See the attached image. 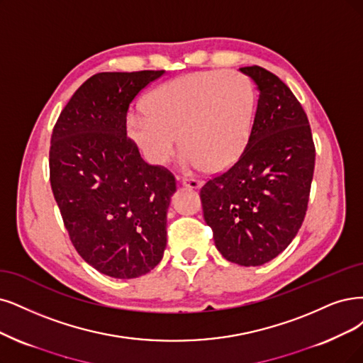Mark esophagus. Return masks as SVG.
Wrapping results in <instances>:
<instances>
[{
    "instance_id": "obj_1",
    "label": "esophagus",
    "mask_w": 363,
    "mask_h": 363,
    "mask_svg": "<svg viewBox=\"0 0 363 363\" xmlns=\"http://www.w3.org/2000/svg\"><path fill=\"white\" fill-rule=\"evenodd\" d=\"M202 181L200 179H194V178H182V185L184 186H189V189H191V190H197V189H200V186H202Z\"/></svg>"
}]
</instances>
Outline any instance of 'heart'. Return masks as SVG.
<instances>
[{"mask_svg": "<svg viewBox=\"0 0 363 363\" xmlns=\"http://www.w3.org/2000/svg\"><path fill=\"white\" fill-rule=\"evenodd\" d=\"M254 109L256 89L245 74L199 72L155 88L145 101L146 112L128 115L127 131L155 166L172 157L179 138L186 166L220 172L245 150Z\"/></svg>", "mask_w": 363, "mask_h": 363, "instance_id": "1", "label": "heart"}]
</instances>
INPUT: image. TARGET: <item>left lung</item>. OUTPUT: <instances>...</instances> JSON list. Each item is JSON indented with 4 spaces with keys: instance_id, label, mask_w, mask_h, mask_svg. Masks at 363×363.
<instances>
[{
    "instance_id": "8db88e82",
    "label": "left lung",
    "mask_w": 363,
    "mask_h": 363,
    "mask_svg": "<svg viewBox=\"0 0 363 363\" xmlns=\"http://www.w3.org/2000/svg\"><path fill=\"white\" fill-rule=\"evenodd\" d=\"M259 101L245 150L200 190L203 217L225 260L260 266L284 251L303 223L315 163L305 111L290 88L263 67L239 69Z\"/></svg>"
}]
</instances>
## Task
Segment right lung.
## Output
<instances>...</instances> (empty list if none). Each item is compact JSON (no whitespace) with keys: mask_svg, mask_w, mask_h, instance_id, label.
Segmentation results:
<instances>
[{"mask_svg":"<svg viewBox=\"0 0 363 363\" xmlns=\"http://www.w3.org/2000/svg\"><path fill=\"white\" fill-rule=\"evenodd\" d=\"M164 70L97 73L79 86L52 131L50 186L72 244L99 272L131 279L161 262L173 174L142 160L127 138L134 97Z\"/></svg>","mask_w":363,"mask_h":363,"instance_id":"obj_1","label":"right lung"}]
</instances>
